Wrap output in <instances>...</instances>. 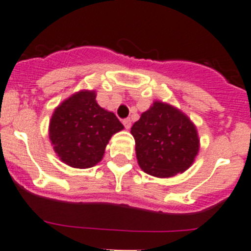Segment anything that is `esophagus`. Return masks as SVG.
I'll use <instances>...</instances> for the list:
<instances>
[{
	"label": "esophagus",
	"instance_id": "obj_1",
	"mask_svg": "<svg viewBox=\"0 0 251 251\" xmlns=\"http://www.w3.org/2000/svg\"><path fill=\"white\" fill-rule=\"evenodd\" d=\"M123 124H124V126H125L126 130H130V127H131V119H130V118L124 119Z\"/></svg>",
	"mask_w": 251,
	"mask_h": 251
}]
</instances>
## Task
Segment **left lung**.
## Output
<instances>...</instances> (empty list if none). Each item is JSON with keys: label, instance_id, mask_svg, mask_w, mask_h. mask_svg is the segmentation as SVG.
<instances>
[{"label": "left lung", "instance_id": "left-lung-1", "mask_svg": "<svg viewBox=\"0 0 251 251\" xmlns=\"http://www.w3.org/2000/svg\"><path fill=\"white\" fill-rule=\"evenodd\" d=\"M136 156L142 171L171 178L191 167L200 150L195 124L185 113L162 101H154L131 127Z\"/></svg>", "mask_w": 251, "mask_h": 251}]
</instances>
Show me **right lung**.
I'll return each instance as SVG.
<instances>
[{
  "mask_svg": "<svg viewBox=\"0 0 251 251\" xmlns=\"http://www.w3.org/2000/svg\"><path fill=\"white\" fill-rule=\"evenodd\" d=\"M124 125L113 112L100 107L96 91L80 90L55 108L49 139L59 159L73 168H90L103 159L113 134Z\"/></svg>",
  "mask_w": 251,
  "mask_h": 251,
  "instance_id": "add662e5",
  "label": "right lung"
}]
</instances>
